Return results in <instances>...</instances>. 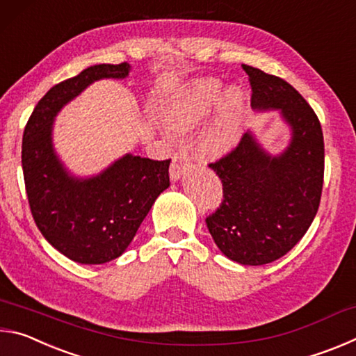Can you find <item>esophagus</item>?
<instances>
[{
    "label": "esophagus",
    "instance_id": "34e87169",
    "mask_svg": "<svg viewBox=\"0 0 356 356\" xmlns=\"http://www.w3.org/2000/svg\"><path fill=\"white\" fill-rule=\"evenodd\" d=\"M190 165V155L184 152V150H180V152H177L176 155H174L172 159V165H171V170H170V176H171V180H176L180 179V176H182V172L186 166Z\"/></svg>",
    "mask_w": 356,
    "mask_h": 356
}]
</instances>
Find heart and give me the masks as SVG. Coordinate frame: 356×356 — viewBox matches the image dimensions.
<instances>
[{
  "label": "heart",
  "mask_w": 356,
  "mask_h": 356,
  "mask_svg": "<svg viewBox=\"0 0 356 356\" xmlns=\"http://www.w3.org/2000/svg\"><path fill=\"white\" fill-rule=\"evenodd\" d=\"M222 93L216 78H197L180 89L165 111V124L174 131H190L207 119L216 108L212 122L201 136V149L213 156L225 155L237 146L242 135L246 95L242 88L232 86Z\"/></svg>",
  "instance_id": "1"
}]
</instances>
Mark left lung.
<instances>
[{"mask_svg": "<svg viewBox=\"0 0 356 356\" xmlns=\"http://www.w3.org/2000/svg\"><path fill=\"white\" fill-rule=\"evenodd\" d=\"M242 67L250 76L251 106L280 110L291 127V143L280 155H270L246 131L236 149L210 163L221 179L222 201L206 222L226 257L264 265L291 251L314 220L323 185V134L297 89L261 69Z\"/></svg>", "mask_w": 356, "mask_h": 356, "instance_id": "1", "label": "left lung"}]
</instances>
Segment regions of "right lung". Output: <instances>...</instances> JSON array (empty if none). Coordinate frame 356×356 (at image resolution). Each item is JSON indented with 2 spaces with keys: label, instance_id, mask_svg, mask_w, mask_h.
I'll return each mask as SVG.
<instances>
[{
  "label": "right lung",
  "instance_id": "1",
  "mask_svg": "<svg viewBox=\"0 0 356 356\" xmlns=\"http://www.w3.org/2000/svg\"><path fill=\"white\" fill-rule=\"evenodd\" d=\"M130 64H97L55 84L35 105L23 134L22 166L35 226L53 248L78 264H105L134 240L160 193L171 160L125 154L92 177H75L53 147V122L64 105L102 78H125Z\"/></svg>",
  "mask_w": 356,
  "mask_h": 356
}]
</instances>
